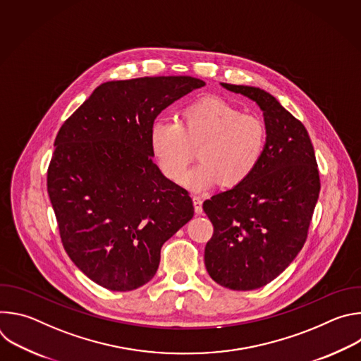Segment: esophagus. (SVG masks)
<instances>
[{
    "mask_svg": "<svg viewBox=\"0 0 361 361\" xmlns=\"http://www.w3.org/2000/svg\"><path fill=\"white\" fill-rule=\"evenodd\" d=\"M192 202H194L195 214H201V213H202V200H201V197L194 195V197H192Z\"/></svg>",
    "mask_w": 361,
    "mask_h": 361,
    "instance_id": "obj_1",
    "label": "esophagus"
}]
</instances>
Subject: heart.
Returning <instances> with one entry per match:
<instances>
[{"label":"heart","mask_w":361,"mask_h":361,"mask_svg":"<svg viewBox=\"0 0 361 361\" xmlns=\"http://www.w3.org/2000/svg\"><path fill=\"white\" fill-rule=\"evenodd\" d=\"M149 144L170 180L181 181L192 161V148H198L201 163L185 174L183 184L195 191L216 183L231 188L245 181L259 166L266 145V127L259 117L241 114L223 98L207 97L187 106L180 123H154Z\"/></svg>","instance_id":"1"}]
</instances>
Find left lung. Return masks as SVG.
<instances>
[{
    "mask_svg": "<svg viewBox=\"0 0 361 361\" xmlns=\"http://www.w3.org/2000/svg\"><path fill=\"white\" fill-rule=\"evenodd\" d=\"M263 110L266 145L251 176L205 200L213 223L204 263L223 287L247 291L280 276L302 248L320 192L316 154L305 127L267 91L221 82Z\"/></svg>",
    "mask_w": 361,
    "mask_h": 361,
    "instance_id": "1",
    "label": "left lung"
}]
</instances>
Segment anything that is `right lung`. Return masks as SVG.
Masks as SVG:
<instances>
[{
    "label": "right lung",
    "instance_id": "1",
    "mask_svg": "<svg viewBox=\"0 0 361 361\" xmlns=\"http://www.w3.org/2000/svg\"><path fill=\"white\" fill-rule=\"evenodd\" d=\"M204 85L188 75L109 81L61 126L47 190L67 254L98 286L148 283L163 244L192 219L188 191L152 161L149 131L164 109Z\"/></svg>",
    "mask_w": 361,
    "mask_h": 361
}]
</instances>
